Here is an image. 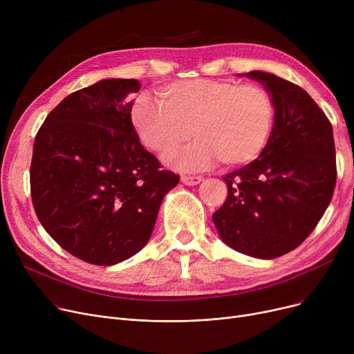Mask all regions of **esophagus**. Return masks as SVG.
Instances as JSON below:
<instances>
[{"instance_id":"obj_1","label":"esophagus","mask_w":354,"mask_h":354,"mask_svg":"<svg viewBox=\"0 0 354 354\" xmlns=\"http://www.w3.org/2000/svg\"><path fill=\"white\" fill-rule=\"evenodd\" d=\"M180 180L185 183V185H189V187H194V185H198L202 178L201 176H189V175H183L180 178Z\"/></svg>"}]
</instances>
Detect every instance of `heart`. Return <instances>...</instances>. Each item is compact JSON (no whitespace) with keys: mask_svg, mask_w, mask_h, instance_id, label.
Returning <instances> with one entry per match:
<instances>
[{"mask_svg":"<svg viewBox=\"0 0 354 354\" xmlns=\"http://www.w3.org/2000/svg\"><path fill=\"white\" fill-rule=\"evenodd\" d=\"M160 102L139 96L130 111L145 147L175 153L191 136L196 142L169 159L180 171H201L219 160L227 167L254 162L270 140L275 122L272 95L261 84L231 79L178 80L159 90Z\"/></svg>","mask_w":354,"mask_h":354,"instance_id":"obj_1","label":"heart"}]
</instances>
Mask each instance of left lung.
<instances>
[{"mask_svg":"<svg viewBox=\"0 0 354 354\" xmlns=\"http://www.w3.org/2000/svg\"><path fill=\"white\" fill-rule=\"evenodd\" d=\"M275 103L270 140L254 162L222 176L228 196L212 221L232 250L272 259L299 247L336 187L333 127L308 93L271 73L250 71Z\"/></svg>","mask_w":354,"mask_h":354,"instance_id":"left-lung-1","label":"left lung"}]
</instances>
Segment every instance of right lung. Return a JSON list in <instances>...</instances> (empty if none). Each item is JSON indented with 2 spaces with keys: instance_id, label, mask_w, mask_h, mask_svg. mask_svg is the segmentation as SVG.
<instances>
[{
  "instance_id": "obj_1",
  "label": "right lung",
  "mask_w": 354,
  "mask_h": 354,
  "mask_svg": "<svg viewBox=\"0 0 354 354\" xmlns=\"http://www.w3.org/2000/svg\"><path fill=\"white\" fill-rule=\"evenodd\" d=\"M135 79H106L68 95L37 132L31 199L48 235L88 264L113 266L151 238L179 175L140 145L127 96Z\"/></svg>"
}]
</instances>
